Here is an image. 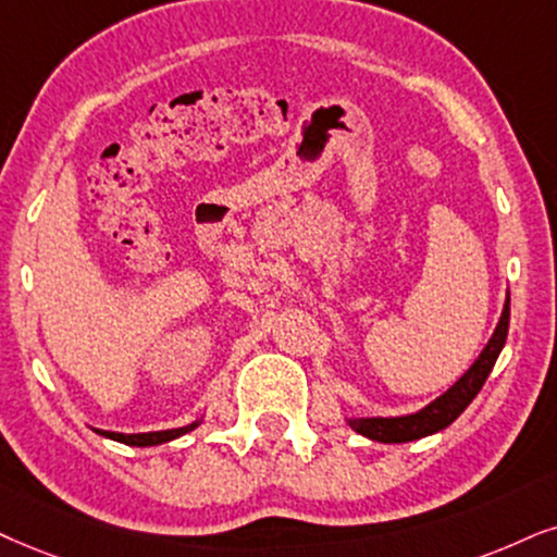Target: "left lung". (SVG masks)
Listing matches in <instances>:
<instances>
[{
    "mask_svg": "<svg viewBox=\"0 0 557 557\" xmlns=\"http://www.w3.org/2000/svg\"><path fill=\"white\" fill-rule=\"evenodd\" d=\"M506 334H509V295H506L502 319L496 323L494 336L485 344L478 360L470 364V370L462 375L447 393H442L440 398L421 408L417 413H408V417H368V419H347L349 426L357 434L368 436L372 442H385V445H398V442H413L421 436H429L434 432L453 424L462 411L470 406V400L478 396V391L483 388L485 377L491 375L494 364L502 355Z\"/></svg>",
    "mask_w": 557,
    "mask_h": 557,
    "instance_id": "8db88e82",
    "label": "left lung"
}]
</instances>
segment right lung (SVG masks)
<instances>
[{"label": "right lung", "instance_id": "1", "mask_svg": "<svg viewBox=\"0 0 557 557\" xmlns=\"http://www.w3.org/2000/svg\"><path fill=\"white\" fill-rule=\"evenodd\" d=\"M195 426H200V419L193 421V424L180 426V429H164V432H146V434H121V432H104V429H95L100 436H108V440L123 442V445L131 447H153V445H164V442L177 440V436L193 432Z\"/></svg>", "mask_w": 557, "mask_h": 557}]
</instances>
